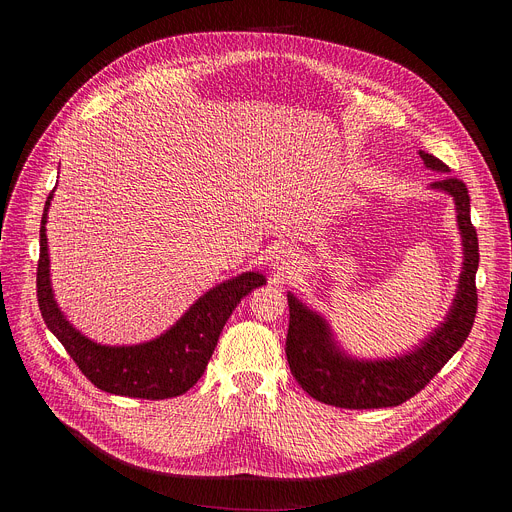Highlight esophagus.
Returning <instances> with one entry per match:
<instances>
[{"label":"esophagus","instance_id":"esophagus-1","mask_svg":"<svg viewBox=\"0 0 512 512\" xmlns=\"http://www.w3.org/2000/svg\"><path fill=\"white\" fill-rule=\"evenodd\" d=\"M294 265H297V257H294L292 251L282 249V251L276 253V257H274V270H278L280 274H284V272L292 270Z\"/></svg>","mask_w":512,"mask_h":512}]
</instances>
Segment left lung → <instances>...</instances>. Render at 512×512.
<instances>
[{
	"label": "left lung",
	"mask_w": 512,
	"mask_h": 512,
	"mask_svg": "<svg viewBox=\"0 0 512 512\" xmlns=\"http://www.w3.org/2000/svg\"><path fill=\"white\" fill-rule=\"evenodd\" d=\"M419 155L425 168L450 172L438 157L425 151ZM432 188L454 199L463 238V270L446 319L411 353L375 361L346 355L334 340L328 321L288 292L286 357L294 380L315 400L340 409L398 407L423 390L467 340L477 313L475 274L479 265L471 199L465 182L452 176L436 180Z\"/></svg>",
	"instance_id": "left-lung-1"
}]
</instances>
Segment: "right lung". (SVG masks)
<instances>
[{
  "instance_id": "obj_1",
  "label": "right lung",
  "mask_w": 512,
  "mask_h": 512,
  "mask_svg": "<svg viewBox=\"0 0 512 512\" xmlns=\"http://www.w3.org/2000/svg\"><path fill=\"white\" fill-rule=\"evenodd\" d=\"M51 199L53 191L45 201L41 218V253L37 265V299L47 328L64 344L87 380L103 392L164 400L191 390L203 375L228 317L242 297L265 284V276L245 272L213 286L188 307L170 330L149 342L130 346L97 344L70 324L53 297L45 236Z\"/></svg>"
}]
</instances>
